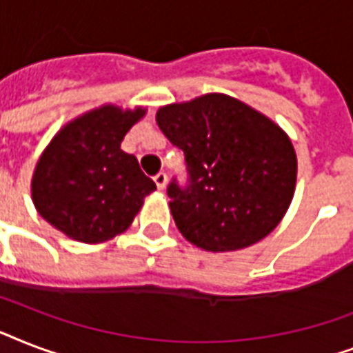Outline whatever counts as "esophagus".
Listing matches in <instances>:
<instances>
[{"label": "esophagus", "instance_id": "34e87169", "mask_svg": "<svg viewBox=\"0 0 353 353\" xmlns=\"http://www.w3.org/2000/svg\"><path fill=\"white\" fill-rule=\"evenodd\" d=\"M154 181H155V185H157V188H159V190H163V188L166 187V181H168L166 172H159V174H155Z\"/></svg>", "mask_w": 353, "mask_h": 353}]
</instances>
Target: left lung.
Listing matches in <instances>:
<instances>
[{"label":"left lung","instance_id":"obj_1","mask_svg":"<svg viewBox=\"0 0 353 353\" xmlns=\"http://www.w3.org/2000/svg\"><path fill=\"white\" fill-rule=\"evenodd\" d=\"M161 132L183 150L188 183L166 188L177 229L205 251H238L279 225L296 183V154L271 119L209 93L159 108Z\"/></svg>","mask_w":353,"mask_h":353}]
</instances>
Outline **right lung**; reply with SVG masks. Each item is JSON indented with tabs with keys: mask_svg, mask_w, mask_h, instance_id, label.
<instances>
[{
	"mask_svg": "<svg viewBox=\"0 0 353 353\" xmlns=\"http://www.w3.org/2000/svg\"><path fill=\"white\" fill-rule=\"evenodd\" d=\"M146 110L106 104L80 115L52 137L38 159L30 192L36 210L84 243L112 240L132 225L155 183L135 155L121 150Z\"/></svg>",
	"mask_w": 353,
	"mask_h": 353,
	"instance_id": "add662e5",
	"label": "right lung"
}]
</instances>
